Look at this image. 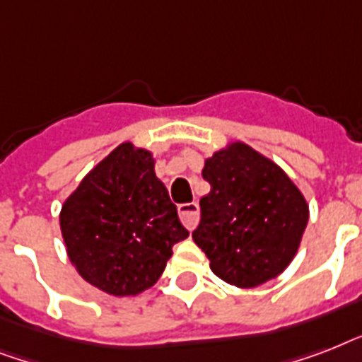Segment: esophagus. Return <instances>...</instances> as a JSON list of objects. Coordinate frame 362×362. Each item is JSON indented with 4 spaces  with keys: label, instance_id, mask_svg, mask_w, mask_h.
Listing matches in <instances>:
<instances>
[{
    "label": "esophagus",
    "instance_id": "esophagus-1",
    "mask_svg": "<svg viewBox=\"0 0 362 362\" xmlns=\"http://www.w3.org/2000/svg\"><path fill=\"white\" fill-rule=\"evenodd\" d=\"M178 214H180L182 223L193 231L195 227H197L199 221V204L197 203H184L178 206Z\"/></svg>",
    "mask_w": 362,
    "mask_h": 362
}]
</instances>
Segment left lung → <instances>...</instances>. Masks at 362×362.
<instances>
[{
  "mask_svg": "<svg viewBox=\"0 0 362 362\" xmlns=\"http://www.w3.org/2000/svg\"><path fill=\"white\" fill-rule=\"evenodd\" d=\"M210 184L193 240L218 278L255 287L284 272L308 223V204L289 176L253 148L235 142L206 159Z\"/></svg>",
  "mask_w": 362,
  "mask_h": 362,
  "instance_id": "1",
  "label": "left lung"
}]
</instances>
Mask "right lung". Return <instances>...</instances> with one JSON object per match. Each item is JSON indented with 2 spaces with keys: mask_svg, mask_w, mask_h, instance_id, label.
Returning <instances> with one entry per match:
<instances>
[{
  "mask_svg": "<svg viewBox=\"0 0 362 362\" xmlns=\"http://www.w3.org/2000/svg\"><path fill=\"white\" fill-rule=\"evenodd\" d=\"M59 226L78 274L116 297L153 286L173 246L189 235L156 178L152 153L131 142L110 152L71 193Z\"/></svg>",
  "mask_w": 362,
  "mask_h": 362,
  "instance_id": "1",
  "label": "right lung"
}]
</instances>
